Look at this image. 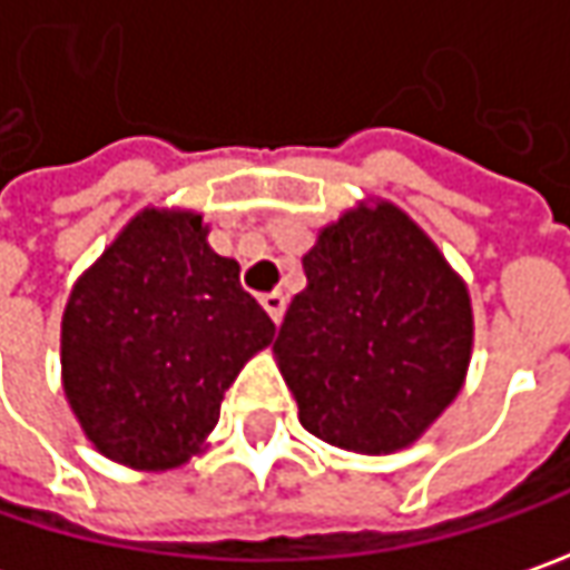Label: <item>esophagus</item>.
Segmentation results:
<instances>
[{
    "label": "esophagus",
    "instance_id": "34e87169",
    "mask_svg": "<svg viewBox=\"0 0 570 570\" xmlns=\"http://www.w3.org/2000/svg\"><path fill=\"white\" fill-rule=\"evenodd\" d=\"M262 305H265V312L271 315V322L281 324V318H284V312H286L284 293H265V296H262Z\"/></svg>",
    "mask_w": 570,
    "mask_h": 570
}]
</instances>
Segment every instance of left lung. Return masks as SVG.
<instances>
[{
  "mask_svg": "<svg viewBox=\"0 0 570 570\" xmlns=\"http://www.w3.org/2000/svg\"><path fill=\"white\" fill-rule=\"evenodd\" d=\"M274 356L322 442L394 454L461 394L473 353L463 277L406 210L368 198L303 255Z\"/></svg>",
  "mask_w": 570,
  "mask_h": 570,
  "instance_id": "8db88e82",
  "label": "left lung"
}]
</instances>
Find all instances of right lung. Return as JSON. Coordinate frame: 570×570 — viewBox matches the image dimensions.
<instances>
[{
  "mask_svg": "<svg viewBox=\"0 0 570 570\" xmlns=\"http://www.w3.org/2000/svg\"><path fill=\"white\" fill-rule=\"evenodd\" d=\"M207 233L198 210H138L62 312L66 401L88 442L131 470L202 454L224 391L277 331Z\"/></svg>",
  "mask_w": 570,
  "mask_h": 570,
  "instance_id": "obj_1",
  "label": "right lung"
}]
</instances>
